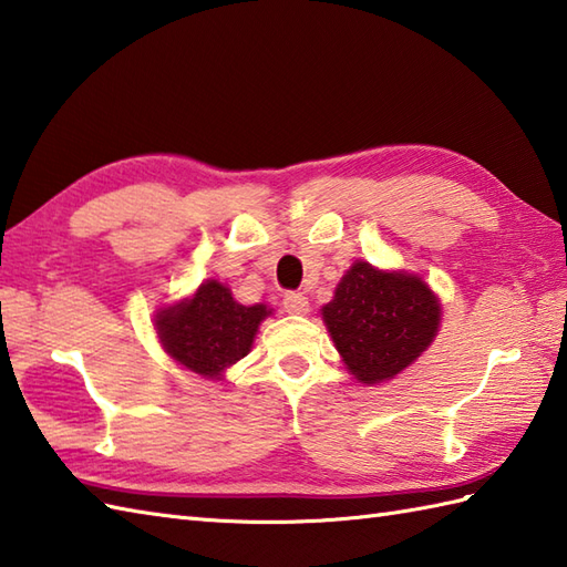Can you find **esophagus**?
I'll return each mask as SVG.
<instances>
[{
    "label": "esophagus",
    "instance_id": "1",
    "mask_svg": "<svg viewBox=\"0 0 567 567\" xmlns=\"http://www.w3.org/2000/svg\"><path fill=\"white\" fill-rule=\"evenodd\" d=\"M308 298L303 293H286L284 296V310L291 316H306L308 312Z\"/></svg>",
    "mask_w": 567,
    "mask_h": 567
}]
</instances>
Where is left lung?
Wrapping results in <instances>:
<instances>
[{"label": "left lung", "mask_w": 567, "mask_h": 567, "mask_svg": "<svg viewBox=\"0 0 567 567\" xmlns=\"http://www.w3.org/2000/svg\"><path fill=\"white\" fill-rule=\"evenodd\" d=\"M339 357L359 383H383L417 361L436 337L442 306L417 274L357 261L322 308Z\"/></svg>", "instance_id": "1"}]
</instances>
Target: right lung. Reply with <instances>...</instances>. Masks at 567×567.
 Segmentation results:
<instances>
[{"instance_id": "obj_1", "label": "right lung", "mask_w": 567, "mask_h": 567, "mask_svg": "<svg viewBox=\"0 0 567 567\" xmlns=\"http://www.w3.org/2000/svg\"><path fill=\"white\" fill-rule=\"evenodd\" d=\"M267 306H240L230 288L216 279L155 316V330L167 354L204 379H220L223 371L249 354Z\"/></svg>"}]
</instances>
